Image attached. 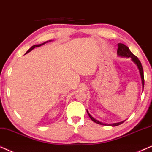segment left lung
I'll use <instances>...</instances> for the list:
<instances>
[{"label":"left lung","instance_id":"left-lung-1","mask_svg":"<svg viewBox=\"0 0 152 152\" xmlns=\"http://www.w3.org/2000/svg\"><path fill=\"white\" fill-rule=\"evenodd\" d=\"M118 50H117V55H118V56L121 57H126V58H130L132 62H134V64L137 66V69L138 70H139V72L140 74V77H141L142 86V91H143L144 85H145V79H144L143 68H142V66L141 62H140V61L138 59L137 57L130 52V49L128 48V46H126V45H124V44L123 43H118ZM86 111H87V113L90 119H91L93 121L96 123V124H98L99 125H103V126H118V125H121V124H123V123L125 121H121L118 123H114V124H105V123L99 121L97 120V119L92 116L89 113V111H88V109H86Z\"/></svg>","mask_w":152,"mask_h":152}]
</instances>
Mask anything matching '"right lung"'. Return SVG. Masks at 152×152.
Segmentation results:
<instances>
[{"label": "right lung", "instance_id": "right-lung-1", "mask_svg": "<svg viewBox=\"0 0 152 152\" xmlns=\"http://www.w3.org/2000/svg\"><path fill=\"white\" fill-rule=\"evenodd\" d=\"M51 41H46V42H44V43H41V44H38V45H33L32 46L31 48H29V50H28V51L26 52V54H27L28 53H29V52H31L32 50L33 49H34L35 48H37V47H40V46H41V45H44V44H45L46 43H48V42H50Z\"/></svg>", "mask_w": 152, "mask_h": 152}]
</instances>
